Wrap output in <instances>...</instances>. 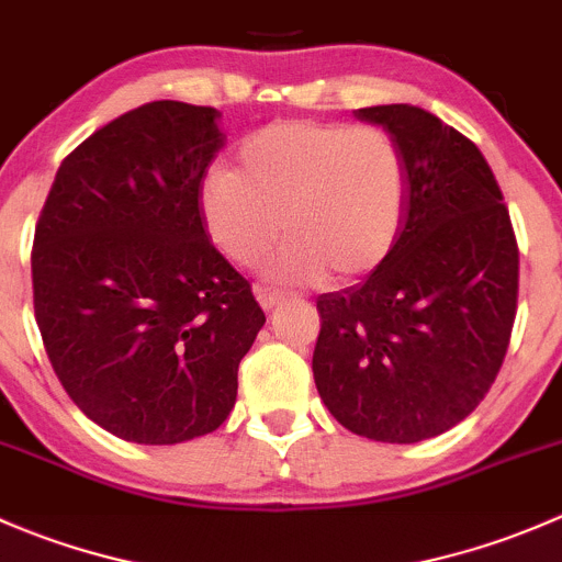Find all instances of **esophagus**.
<instances>
[{"instance_id":"1","label":"esophagus","mask_w":562,"mask_h":562,"mask_svg":"<svg viewBox=\"0 0 562 562\" xmlns=\"http://www.w3.org/2000/svg\"><path fill=\"white\" fill-rule=\"evenodd\" d=\"M255 299H258V304L266 310V313H269V310H274L277 304L282 302L280 293L269 291V288H255Z\"/></svg>"}]
</instances>
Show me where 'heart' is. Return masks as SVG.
Returning a JSON list of instances; mask_svg holds the SVG:
<instances>
[{
  "mask_svg": "<svg viewBox=\"0 0 562 562\" xmlns=\"http://www.w3.org/2000/svg\"><path fill=\"white\" fill-rule=\"evenodd\" d=\"M239 173L214 166L198 192L212 245L282 285L356 280L394 247L407 209V160L378 124L282 119L239 146Z\"/></svg>",
  "mask_w": 562,
  "mask_h": 562,
  "instance_id": "b5f03b06",
  "label": "heart"
}]
</instances>
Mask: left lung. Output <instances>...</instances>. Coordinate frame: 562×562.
<instances>
[{
    "label": "left lung",
    "mask_w": 562,
    "mask_h": 562,
    "mask_svg": "<svg viewBox=\"0 0 562 562\" xmlns=\"http://www.w3.org/2000/svg\"><path fill=\"white\" fill-rule=\"evenodd\" d=\"M407 160L391 252L361 282L317 296V394L350 432L381 443L443 435L479 407L512 339L519 249L479 146L416 105H372Z\"/></svg>",
    "instance_id": "obj_1"
}]
</instances>
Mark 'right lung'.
<instances>
[{
    "label": "right lung",
    "mask_w": 562,
    "mask_h": 562,
    "mask_svg": "<svg viewBox=\"0 0 562 562\" xmlns=\"http://www.w3.org/2000/svg\"><path fill=\"white\" fill-rule=\"evenodd\" d=\"M217 119L179 100L122 113L65 157L37 220L45 353L70 400L130 443L214 432L266 323L198 209L225 144Z\"/></svg>",
    "instance_id": "obj_1"
}]
</instances>
